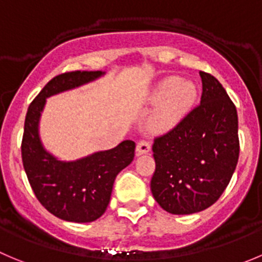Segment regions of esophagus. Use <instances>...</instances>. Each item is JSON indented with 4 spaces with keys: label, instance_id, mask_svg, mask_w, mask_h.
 I'll return each instance as SVG.
<instances>
[{
    "label": "esophagus",
    "instance_id": "34e87169",
    "mask_svg": "<svg viewBox=\"0 0 262 262\" xmlns=\"http://www.w3.org/2000/svg\"><path fill=\"white\" fill-rule=\"evenodd\" d=\"M150 150V144L145 140L139 141V144L136 145V154L138 156H141V154H146L148 151Z\"/></svg>",
    "mask_w": 262,
    "mask_h": 262
}]
</instances>
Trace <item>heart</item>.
<instances>
[{
	"mask_svg": "<svg viewBox=\"0 0 262 262\" xmlns=\"http://www.w3.org/2000/svg\"><path fill=\"white\" fill-rule=\"evenodd\" d=\"M196 98L193 82L168 77L151 92V101L157 103L156 111L149 118V127L154 131H166L178 124L191 108Z\"/></svg>",
	"mask_w": 262,
	"mask_h": 262,
	"instance_id": "obj_1",
	"label": "heart"
}]
</instances>
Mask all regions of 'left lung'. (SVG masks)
<instances>
[{
	"label": "left lung",
	"instance_id": "8db88e82",
	"mask_svg": "<svg viewBox=\"0 0 262 262\" xmlns=\"http://www.w3.org/2000/svg\"><path fill=\"white\" fill-rule=\"evenodd\" d=\"M199 74L201 104L153 144L151 194L173 215H190L212 206L238 163L235 105L215 77L206 72Z\"/></svg>",
	"mask_w": 262,
	"mask_h": 262
}]
</instances>
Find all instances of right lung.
<instances>
[{
    "instance_id": "add662e5",
    "label": "right lung",
    "mask_w": 262,
    "mask_h": 262,
    "mask_svg": "<svg viewBox=\"0 0 262 262\" xmlns=\"http://www.w3.org/2000/svg\"><path fill=\"white\" fill-rule=\"evenodd\" d=\"M105 72H68L54 77L29 105L21 141V159L39 203L56 217L91 223L105 212L117 175L133 162L135 143L124 140L113 149L77 161H60L42 145L38 133L46 99L95 81Z\"/></svg>"
}]
</instances>
